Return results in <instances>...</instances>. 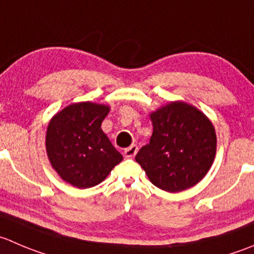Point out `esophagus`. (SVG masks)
I'll return each mask as SVG.
<instances>
[{"label": "esophagus", "mask_w": 254, "mask_h": 254, "mask_svg": "<svg viewBox=\"0 0 254 254\" xmlns=\"http://www.w3.org/2000/svg\"><path fill=\"white\" fill-rule=\"evenodd\" d=\"M136 152H137V146L134 144V145H131V146L127 147V149L124 150V156L127 157V159H132V157L136 155Z\"/></svg>", "instance_id": "esophagus-1"}]
</instances>
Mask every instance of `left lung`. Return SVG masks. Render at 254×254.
<instances>
[{
	"label": "left lung",
	"instance_id": "left-lung-1",
	"mask_svg": "<svg viewBox=\"0 0 254 254\" xmlns=\"http://www.w3.org/2000/svg\"><path fill=\"white\" fill-rule=\"evenodd\" d=\"M150 142L135 156L150 181L167 192H180L205 177L216 155V132L202 112L172 102L150 114Z\"/></svg>",
	"mask_w": 254,
	"mask_h": 254
}]
</instances>
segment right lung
<instances>
[{"instance_id": "right-lung-1", "label": "right lung", "mask_w": 254, "mask_h": 254, "mask_svg": "<svg viewBox=\"0 0 254 254\" xmlns=\"http://www.w3.org/2000/svg\"><path fill=\"white\" fill-rule=\"evenodd\" d=\"M109 109L104 104L74 103L57 113L47 127L46 149L52 167L78 189L104 181L123 160L100 127Z\"/></svg>"}]
</instances>
